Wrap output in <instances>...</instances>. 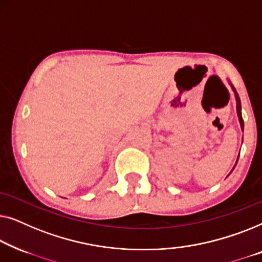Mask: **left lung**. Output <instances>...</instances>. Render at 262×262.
<instances>
[{
    "label": "left lung",
    "instance_id": "obj_1",
    "mask_svg": "<svg viewBox=\"0 0 262 262\" xmlns=\"http://www.w3.org/2000/svg\"><path fill=\"white\" fill-rule=\"evenodd\" d=\"M231 86H233V85H231ZM233 90H234V93H235V98H236V112H237L238 121H240L241 128L243 129V120H242V115H241V101H240V97H238V95L236 93V90H235L234 88H233ZM237 160H238V158H237ZM236 163H237V161H236Z\"/></svg>",
    "mask_w": 262,
    "mask_h": 262
}]
</instances>
